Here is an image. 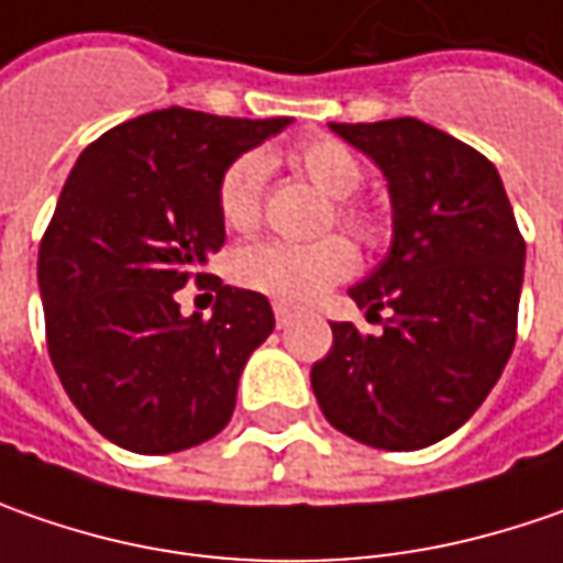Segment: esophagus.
Wrapping results in <instances>:
<instances>
[{"mask_svg": "<svg viewBox=\"0 0 563 563\" xmlns=\"http://www.w3.org/2000/svg\"><path fill=\"white\" fill-rule=\"evenodd\" d=\"M274 318H277V328L286 330L292 321H296V311H292L289 306H283V302H277V306H274Z\"/></svg>", "mask_w": 563, "mask_h": 563, "instance_id": "34e87169", "label": "esophagus"}]
</instances>
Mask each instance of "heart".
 Returning <instances> with one entry per match:
<instances>
[{
    "label": "heart",
    "mask_w": 563,
    "mask_h": 563,
    "mask_svg": "<svg viewBox=\"0 0 563 563\" xmlns=\"http://www.w3.org/2000/svg\"><path fill=\"white\" fill-rule=\"evenodd\" d=\"M289 166L306 176L318 191L333 198V217L340 227L358 235L362 242H378L380 220L365 208H355L350 195L362 185V163L353 151L333 137H314L289 151ZM267 179L264 154H242L235 157L217 185V210L230 230H252L261 217ZM355 271V252L346 239H318L306 245L292 242H257L233 257V277L249 289H257L271 299L289 306H306L318 299L328 286L346 280Z\"/></svg>",
    "instance_id": "b5f03b06"
}]
</instances>
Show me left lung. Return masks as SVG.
Here are the masks:
<instances>
[{
  "mask_svg": "<svg viewBox=\"0 0 563 563\" xmlns=\"http://www.w3.org/2000/svg\"><path fill=\"white\" fill-rule=\"evenodd\" d=\"M387 179L394 235L378 267L350 286L380 333L333 321L311 390L330 426L380 451H419L463 426L517 343L526 242L498 169L412 115L330 122Z\"/></svg>",
  "mask_w": 563,
  "mask_h": 563,
  "instance_id": "1",
  "label": "left lung"
}]
</instances>
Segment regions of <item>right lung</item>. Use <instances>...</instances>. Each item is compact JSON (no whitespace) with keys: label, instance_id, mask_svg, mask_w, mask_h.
I'll return each instance as SVG.
<instances>
[{"label":"right lung","instance_id":"right-lung-1","mask_svg":"<svg viewBox=\"0 0 563 563\" xmlns=\"http://www.w3.org/2000/svg\"><path fill=\"white\" fill-rule=\"evenodd\" d=\"M289 122L169 107L110 129L71 166L37 257L46 346L112 444L188 451L233 419L239 375L274 330L271 302L210 277L217 306L201 318L179 311L176 289L208 277L227 242V166Z\"/></svg>","mask_w":563,"mask_h":563}]
</instances>
